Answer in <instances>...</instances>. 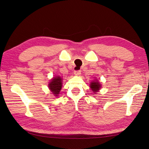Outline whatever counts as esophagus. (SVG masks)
<instances>
[{
  "instance_id": "esophagus-1",
  "label": "esophagus",
  "mask_w": 149,
  "mask_h": 149,
  "mask_svg": "<svg viewBox=\"0 0 149 149\" xmlns=\"http://www.w3.org/2000/svg\"><path fill=\"white\" fill-rule=\"evenodd\" d=\"M74 74L75 75H79L81 74V71L80 70H77L74 71Z\"/></svg>"
}]
</instances>
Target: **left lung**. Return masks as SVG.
Segmentation results:
<instances>
[{"mask_svg":"<svg viewBox=\"0 0 149 149\" xmlns=\"http://www.w3.org/2000/svg\"><path fill=\"white\" fill-rule=\"evenodd\" d=\"M100 87H101V85H100L99 82L98 81H94L90 83V88H91L92 92H93V93L97 92L98 90L100 89Z\"/></svg>","mask_w":149,"mask_h":149,"instance_id":"8db88e82","label":"left lung"}]
</instances>
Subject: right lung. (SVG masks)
Here are the masks:
<instances>
[{
    "mask_svg": "<svg viewBox=\"0 0 149 149\" xmlns=\"http://www.w3.org/2000/svg\"><path fill=\"white\" fill-rule=\"evenodd\" d=\"M49 87L54 95L58 96V94H59L62 88V79L59 77H54L49 83Z\"/></svg>",
    "mask_w": 149,
    "mask_h": 149,
    "instance_id": "1",
    "label": "right lung"
}]
</instances>
